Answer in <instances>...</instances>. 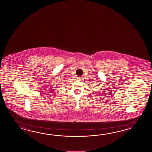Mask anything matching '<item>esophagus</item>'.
Returning <instances> with one entry per match:
<instances>
[{
  "label": "esophagus",
  "instance_id": "esophagus-1",
  "mask_svg": "<svg viewBox=\"0 0 152 152\" xmlns=\"http://www.w3.org/2000/svg\"><path fill=\"white\" fill-rule=\"evenodd\" d=\"M76 80H81V77H76Z\"/></svg>",
  "mask_w": 152,
  "mask_h": 152
}]
</instances>
